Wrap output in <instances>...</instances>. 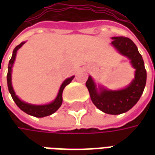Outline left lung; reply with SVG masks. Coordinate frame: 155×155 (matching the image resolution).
<instances>
[{
  "label": "left lung",
  "mask_w": 155,
  "mask_h": 155,
  "mask_svg": "<svg viewBox=\"0 0 155 155\" xmlns=\"http://www.w3.org/2000/svg\"><path fill=\"white\" fill-rule=\"evenodd\" d=\"M111 44L117 51L130 60L135 71V77L131 84L120 91H108L101 88L99 92L94 81L89 76L85 85L90 92L91 101L96 107L106 114H120L130 110L140 100L146 84V70L142 55L138 48L128 37H113Z\"/></svg>",
  "instance_id": "8db88e82"
}]
</instances>
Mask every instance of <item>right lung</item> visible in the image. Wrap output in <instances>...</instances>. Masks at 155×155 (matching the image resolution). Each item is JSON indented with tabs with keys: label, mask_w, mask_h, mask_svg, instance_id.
Here are the masks:
<instances>
[{
	"label": "right lung",
	"mask_w": 155,
	"mask_h": 155,
	"mask_svg": "<svg viewBox=\"0 0 155 155\" xmlns=\"http://www.w3.org/2000/svg\"><path fill=\"white\" fill-rule=\"evenodd\" d=\"M25 44V42H22L20 45H18L14 49L13 51V54H12V59L9 61L8 64V72H7V85H8V90L9 92L11 93L13 101H15V103L16 105L18 106L22 111H24L26 114L32 115V116L38 117V118H41V117L48 116V115H51L53 113H54L55 111L57 110L59 108L61 107V104H62V93L64 91V87L71 83L72 80L74 79V76H72L71 78H68L65 81L63 82V84H61V88H60V91L58 93L57 97L55 98L52 103L48 104H45V105H34V104H30L27 103H25L21 101L19 99L16 95H15L14 90L12 88V68L13 65V63L15 61V55H16V52L18 51V49L21 47L23 45Z\"/></svg>",
	"instance_id": "add662e5"
}]
</instances>
